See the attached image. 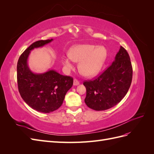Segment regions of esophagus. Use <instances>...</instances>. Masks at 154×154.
<instances>
[{
  "instance_id": "obj_1",
  "label": "esophagus",
  "mask_w": 154,
  "mask_h": 154,
  "mask_svg": "<svg viewBox=\"0 0 154 154\" xmlns=\"http://www.w3.org/2000/svg\"><path fill=\"white\" fill-rule=\"evenodd\" d=\"M79 84H80V82H79L78 81V80H76V79H74V82H73V85L76 86V85H78Z\"/></svg>"
}]
</instances>
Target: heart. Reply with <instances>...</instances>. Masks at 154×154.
<instances>
[{
  "label": "heart",
  "instance_id": "b5f03b06",
  "mask_svg": "<svg viewBox=\"0 0 154 154\" xmlns=\"http://www.w3.org/2000/svg\"><path fill=\"white\" fill-rule=\"evenodd\" d=\"M106 57L107 51L104 46L79 44L69 49V55L62 58V62L67 71L74 69V62L79 63L78 70L82 75L92 77L100 71Z\"/></svg>",
  "mask_w": 154,
  "mask_h": 154
}]
</instances>
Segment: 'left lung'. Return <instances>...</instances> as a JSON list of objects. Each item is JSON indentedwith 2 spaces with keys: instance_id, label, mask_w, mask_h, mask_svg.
<instances>
[{
  "instance_id": "1",
  "label": "left lung",
  "mask_w": 154,
  "mask_h": 154,
  "mask_svg": "<svg viewBox=\"0 0 154 154\" xmlns=\"http://www.w3.org/2000/svg\"><path fill=\"white\" fill-rule=\"evenodd\" d=\"M132 67L130 57L122 46L114 61L101 75L86 81L85 103L95 110H105L116 105L127 94L132 83Z\"/></svg>"
}]
</instances>
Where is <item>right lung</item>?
<instances>
[{"mask_svg": "<svg viewBox=\"0 0 154 154\" xmlns=\"http://www.w3.org/2000/svg\"><path fill=\"white\" fill-rule=\"evenodd\" d=\"M53 40L35 42L20 55L17 63L18 88L22 98L31 108L43 113L60 108L67 92L73 85L72 77L62 75L54 69L35 73L29 67L27 60L31 51Z\"/></svg>", "mask_w": 154, "mask_h": 154, "instance_id": "add662e5", "label": "right lung"}]
</instances>
